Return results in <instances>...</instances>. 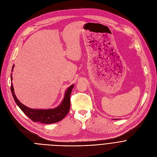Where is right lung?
Masks as SVG:
<instances>
[{
  "mask_svg": "<svg viewBox=\"0 0 157 157\" xmlns=\"http://www.w3.org/2000/svg\"><path fill=\"white\" fill-rule=\"evenodd\" d=\"M13 66H12L13 70ZM11 81H12V75H10ZM74 85H71L68 87L66 91L64 98L61 104L55 109H33L29 108L22 104L16 98L14 91L12 83L11 82V92L14 99L15 102L20 107V109L23 111V113L29 117L32 121L38 122L42 124H53L58 122L61 121L69 113L70 109V96L71 94L72 89Z\"/></svg>",
  "mask_w": 157,
  "mask_h": 157,
  "instance_id": "1",
  "label": "right lung"
}]
</instances>
